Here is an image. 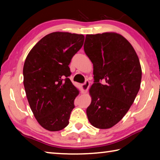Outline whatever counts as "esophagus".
<instances>
[{
	"label": "esophagus",
	"mask_w": 160,
	"mask_h": 160,
	"mask_svg": "<svg viewBox=\"0 0 160 160\" xmlns=\"http://www.w3.org/2000/svg\"><path fill=\"white\" fill-rule=\"evenodd\" d=\"M89 87H90V82L88 80H86L85 82L82 85V93H86L88 91Z\"/></svg>",
	"instance_id": "obj_1"
}]
</instances>
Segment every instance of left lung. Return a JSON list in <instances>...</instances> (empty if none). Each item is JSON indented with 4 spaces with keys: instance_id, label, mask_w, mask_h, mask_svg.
Here are the masks:
<instances>
[{
    "instance_id": "left-lung-1",
    "label": "left lung",
    "mask_w": 160,
    "mask_h": 160,
    "mask_svg": "<svg viewBox=\"0 0 160 160\" xmlns=\"http://www.w3.org/2000/svg\"><path fill=\"white\" fill-rule=\"evenodd\" d=\"M84 50L93 64L94 78L87 116L95 128H110L126 114L140 90L138 56L131 43L116 32L87 34Z\"/></svg>"
}]
</instances>
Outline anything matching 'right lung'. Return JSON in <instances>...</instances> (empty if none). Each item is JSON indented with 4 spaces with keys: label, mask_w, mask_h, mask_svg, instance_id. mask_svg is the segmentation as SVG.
Listing matches in <instances>:
<instances>
[{
    "label": "right lung",
    "mask_w": 160,
    "mask_h": 160,
    "mask_svg": "<svg viewBox=\"0 0 160 160\" xmlns=\"http://www.w3.org/2000/svg\"><path fill=\"white\" fill-rule=\"evenodd\" d=\"M85 37L55 32L40 39L23 67L24 86L29 107L40 126L58 131L68 125L79 90L68 78V65L82 47Z\"/></svg>",
    "instance_id": "obj_1"
}]
</instances>
